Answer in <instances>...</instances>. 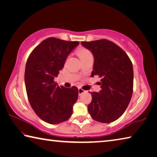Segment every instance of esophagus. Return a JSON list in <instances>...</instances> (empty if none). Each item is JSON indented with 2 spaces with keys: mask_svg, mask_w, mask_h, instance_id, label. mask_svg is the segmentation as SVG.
Returning a JSON list of instances; mask_svg holds the SVG:
<instances>
[{
  "mask_svg": "<svg viewBox=\"0 0 157 157\" xmlns=\"http://www.w3.org/2000/svg\"><path fill=\"white\" fill-rule=\"evenodd\" d=\"M84 91H85L84 90H83V89H81V88H79V89H78V92H79V95L82 94H83V93H84Z\"/></svg>",
  "mask_w": 157,
  "mask_h": 157,
  "instance_id": "esophagus-1",
  "label": "esophagus"
}]
</instances>
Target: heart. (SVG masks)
<instances>
[{
    "mask_svg": "<svg viewBox=\"0 0 157 157\" xmlns=\"http://www.w3.org/2000/svg\"><path fill=\"white\" fill-rule=\"evenodd\" d=\"M91 52L89 51V50L84 49V48L79 49V51H78V55H79V58L86 57V56H87V55H91Z\"/></svg>",
    "mask_w": 157,
    "mask_h": 157,
    "instance_id": "b5f03b06",
    "label": "heart"
}]
</instances>
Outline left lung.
Returning <instances> with one entry per match:
<instances>
[{
    "label": "left lung",
    "mask_w": 157,
    "mask_h": 157,
    "mask_svg": "<svg viewBox=\"0 0 157 157\" xmlns=\"http://www.w3.org/2000/svg\"><path fill=\"white\" fill-rule=\"evenodd\" d=\"M82 46L91 50L94 56L91 76L98 75L101 89L90 92L91 102L88 111L94 120L109 123L123 115L133 94L132 63L126 52L107 39L82 41Z\"/></svg>",
    "instance_id": "8db88e82"
}]
</instances>
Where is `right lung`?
Listing matches in <instances>:
<instances>
[{"label": "right lung", "mask_w": 157, "mask_h": 157, "mask_svg": "<svg viewBox=\"0 0 157 157\" xmlns=\"http://www.w3.org/2000/svg\"><path fill=\"white\" fill-rule=\"evenodd\" d=\"M78 44L79 41L50 37L33 50L26 62L25 84L29 102L36 115L48 123H63L73 113L78 88L59 86L54 79Z\"/></svg>", "instance_id": "right-lung-1"}]
</instances>
